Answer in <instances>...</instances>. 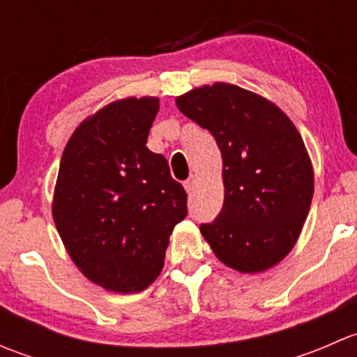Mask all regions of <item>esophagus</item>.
Here are the masks:
<instances>
[{"mask_svg":"<svg viewBox=\"0 0 357 357\" xmlns=\"http://www.w3.org/2000/svg\"><path fill=\"white\" fill-rule=\"evenodd\" d=\"M195 181H197L195 176H190V178L186 179V181H185V190H186V192H188V193L193 192V188H195Z\"/></svg>","mask_w":357,"mask_h":357,"instance_id":"obj_1","label":"esophagus"}]
</instances>
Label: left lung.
Masks as SVG:
<instances>
[{"mask_svg":"<svg viewBox=\"0 0 357 357\" xmlns=\"http://www.w3.org/2000/svg\"><path fill=\"white\" fill-rule=\"evenodd\" d=\"M176 105L221 150L225 204L214 222L200 226L205 242L235 271L276 266L297 243L314 193L294 122L271 100L229 82L193 88Z\"/></svg>","mask_w":357,"mask_h":357,"instance_id":"left-lung-1","label":"left lung"}]
</instances>
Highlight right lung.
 <instances>
[{"instance_id": "add662e5", "label": "right lung", "mask_w": 357, "mask_h": 357, "mask_svg": "<svg viewBox=\"0 0 357 357\" xmlns=\"http://www.w3.org/2000/svg\"><path fill=\"white\" fill-rule=\"evenodd\" d=\"M158 107L157 96L110 102L75 128L60 160L52 202L60 238L79 271L115 294L155 282L188 214L167 160L146 149Z\"/></svg>"}]
</instances>
